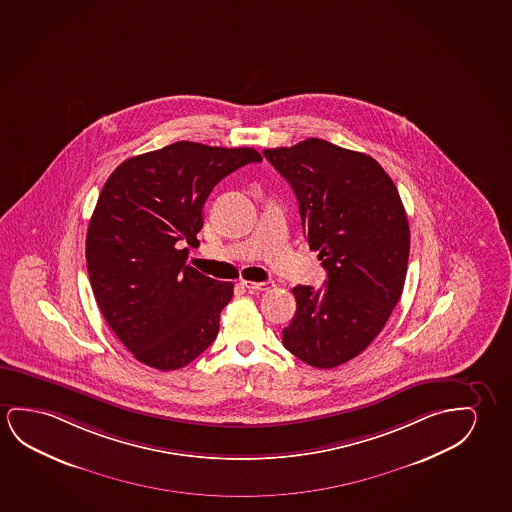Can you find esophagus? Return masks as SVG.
Instances as JSON below:
<instances>
[{
	"mask_svg": "<svg viewBox=\"0 0 512 512\" xmlns=\"http://www.w3.org/2000/svg\"><path fill=\"white\" fill-rule=\"evenodd\" d=\"M242 286L247 288L249 291H267L272 290V286L274 283H270V281H265V283H252V281H242Z\"/></svg>",
	"mask_w": 512,
	"mask_h": 512,
	"instance_id": "34e87169",
	"label": "esophagus"
}]
</instances>
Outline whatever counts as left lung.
I'll return each mask as SVG.
<instances>
[{
    "label": "left lung",
    "mask_w": 512,
    "mask_h": 512,
    "mask_svg": "<svg viewBox=\"0 0 512 512\" xmlns=\"http://www.w3.org/2000/svg\"><path fill=\"white\" fill-rule=\"evenodd\" d=\"M288 180L311 251L327 270L323 290L293 288L297 313L283 344L297 359L332 369L382 332L405 286L410 226L396 185L366 153L309 138L263 150Z\"/></svg>",
    "instance_id": "left-lung-1"
}]
</instances>
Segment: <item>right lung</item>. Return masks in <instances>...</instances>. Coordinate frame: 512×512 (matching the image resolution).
<instances>
[{
  "instance_id": "obj_1",
  "label": "right lung",
  "mask_w": 512,
  "mask_h": 512,
  "mask_svg": "<svg viewBox=\"0 0 512 512\" xmlns=\"http://www.w3.org/2000/svg\"><path fill=\"white\" fill-rule=\"evenodd\" d=\"M254 148L178 141L123 161L107 178L86 235L100 313L146 366L173 371L214 343L233 283L187 265L203 205L224 176L260 162Z\"/></svg>"
}]
</instances>
